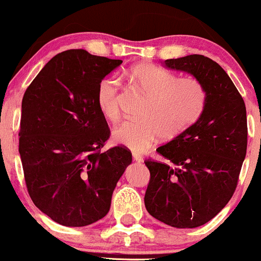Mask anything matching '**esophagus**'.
I'll return each instance as SVG.
<instances>
[{"label": "esophagus", "instance_id": "34e87169", "mask_svg": "<svg viewBox=\"0 0 261 261\" xmlns=\"http://www.w3.org/2000/svg\"><path fill=\"white\" fill-rule=\"evenodd\" d=\"M133 158H134L135 162H137V163H141V162H143V157L141 154L133 153Z\"/></svg>", "mask_w": 261, "mask_h": 261}]
</instances>
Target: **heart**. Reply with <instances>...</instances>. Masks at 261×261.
I'll list each match as a JSON object with an SVG mask.
<instances>
[{
    "label": "heart",
    "mask_w": 261,
    "mask_h": 261,
    "mask_svg": "<svg viewBox=\"0 0 261 261\" xmlns=\"http://www.w3.org/2000/svg\"><path fill=\"white\" fill-rule=\"evenodd\" d=\"M130 77L148 95L141 120H125L113 130L114 142L142 153L162 136L174 140L195 125L205 112L207 93L195 77L174 73L151 64L131 68ZM97 104L108 120L120 116V81L106 77L97 88Z\"/></svg>",
    "instance_id": "obj_1"
}]
</instances>
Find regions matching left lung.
<instances>
[{
  "label": "left lung",
  "mask_w": 261,
  "mask_h": 261,
  "mask_svg": "<svg viewBox=\"0 0 261 261\" xmlns=\"http://www.w3.org/2000/svg\"><path fill=\"white\" fill-rule=\"evenodd\" d=\"M164 66L193 74L207 100L195 125L157 148L166 162L145 161L151 174L145 206L168 226L195 228L233 196L247 153V110L234 83L214 60L195 54L166 60Z\"/></svg>",
  "instance_id": "obj_1"
}]
</instances>
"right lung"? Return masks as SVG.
<instances>
[{
  "mask_svg": "<svg viewBox=\"0 0 261 261\" xmlns=\"http://www.w3.org/2000/svg\"><path fill=\"white\" fill-rule=\"evenodd\" d=\"M121 64L82 49L60 53L23 97L19 154L27 189L34 205L62 226H88L106 216L133 162L126 147L100 151L110 130L97 88Z\"/></svg>",
  "mask_w": 261,
  "mask_h": 261,
  "instance_id": "obj_1",
  "label": "right lung"
}]
</instances>
